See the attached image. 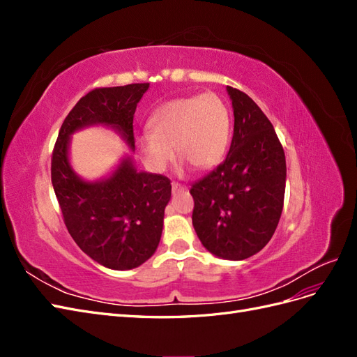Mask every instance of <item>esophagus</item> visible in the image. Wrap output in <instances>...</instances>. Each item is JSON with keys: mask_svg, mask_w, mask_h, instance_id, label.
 <instances>
[{"mask_svg": "<svg viewBox=\"0 0 357 357\" xmlns=\"http://www.w3.org/2000/svg\"><path fill=\"white\" fill-rule=\"evenodd\" d=\"M171 186H172V193H178V192H185L186 190V186L180 185V183H177V181H172Z\"/></svg>", "mask_w": 357, "mask_h": 357, "instance_id": "esophagus-1", "label": "esophagus"}]
</instances>
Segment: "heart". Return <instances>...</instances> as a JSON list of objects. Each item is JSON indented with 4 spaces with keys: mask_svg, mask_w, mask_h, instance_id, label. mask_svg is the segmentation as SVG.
<instances>
[{
    "mask_svg": "<svg viewBox=\"0 0 357 357\" xmlns=\"http://www.w3.org/2000/svg\"><path fill=\"white\" fill-rule=\"evenodd\" d=\"M149 132L137 139L144 164L162 172L172 159V147L180 167L210 169L223 159L231 142L232 121L228 105L214 93L181 96L167 101L152 113Z\"/></svg>",
    "mask_w": 357,
    "mask_h": 357,
    "instance_id": "1",
    "label": "heart"
}]
</instances>
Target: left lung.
<instances>
[{"mask_svg": "<svg viewBox=\"0 0 357 357\" xmlns=\"http://www.w3.org/2000/svg\"><path fill=\"white\" fill-rule=\"evenodd\" d=\"M234 109L229 153L192 185V223L207 250L243 261L271 240L283 211L286 158L282 143L257 104L226 86Z\"/></svg>", "mask_w": 357, "mask_h": 357, "instance_id": "1", "label": "left lung"}]
</instances>
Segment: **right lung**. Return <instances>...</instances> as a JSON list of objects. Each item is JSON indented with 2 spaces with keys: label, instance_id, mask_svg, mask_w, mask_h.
Here are the masks:
<instances>
[{
  "label": "right lung",
  "instance_id": "add662e5",
  "mask_svg": "<svg viewBox=\"0 0 357 357\" xmlns=\"http://www.w3.org/2000/svg\"><path fill=\"white\" fill-rule=\"evenodd\" d=\"M149 83L96 88L63 121L52 153V185L70 235L105 268L132 269L156 252L171 198L168 177L138 172L125 158L109 178L84 181L68 159L70 137L82 128L107 125L134 150V113Z\"/></svg>",
  "mask_w": 357,
  "mask_h": 357
}]
</instances>
